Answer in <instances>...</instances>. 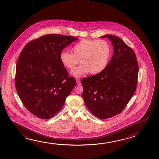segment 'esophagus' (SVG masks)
<instances>
[{
  "mask_svg": "<svg viewBox=\"0 0 159 159\" xmlns=\"http://www.w3.org/2000/svg\"><path fill=\"white\" fill-rule=\"evenodd\" d=\"M76 83H77V84H78V85H80L81 81L80 80H79V79H76Z\"/></svg>",
  "mask_w": 159,
  "mask_h": 159,
  "instance_id": "obj_1",
  "label": "esophagus"
}]
</instances>
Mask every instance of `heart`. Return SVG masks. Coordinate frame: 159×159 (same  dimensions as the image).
<instances>
[{
  "instance_id": "b5f03b06",
  "label": "heart",
  "mask_w": 159,
  "mask_h": 159,
  "mask_svg": "<svg viewBox=\"0 0 159 159\" xmlns=\"http://www.w3.org/2000/svg\"><path fill=\"white\" fill-rule=\"evenodd\" d=\"M71 52H61L60 61L65 67L73 69L80 60L81 64L73 69L71 74L80 78L89 72L97 74L104 70L109 61L111 49L105 40L83 39L72 47Z\"/></svg>"
}]
</instances>
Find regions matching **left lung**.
I'll return each instance as SVG.
<instances>
[{"instance_id": "1", "label": "left lung", "mask_w": 159, "mask_h": 159, "mask_svg": "<svg viewBox=\"0 0 159 159\" xmlns=\"http://www.w3.org/2000/svg\"><path fill=\"white\" fill-rule=\"evenodd\" d=\"M110 39L114 54L104 70L81 80L82 96L89 111L106 119L120 114L135 92L139 66L135 54L120 38L111 34Z\"/></svg>"}]
</instances>
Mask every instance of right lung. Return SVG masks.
Returning <instances> with one entry per match:
<instances>
[{
  "label": "right lung",
  "mask_w": 159,
  "mask_h": 159,
  "mask_svg": "<svg viewBox=\"0 0 159 159\" xmlns=\"http://www.w3.org/2000/svg\"><path fill=\"white\" fill-rule=\"evenodd\" d=\"M76 37L48 34L28 43L16 66V87L24 105L43 119L53 117L76 85L60 59Z\"/></svg>",
  "instance_id": "right-lung-1"
}]
</instances>
